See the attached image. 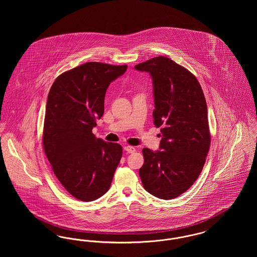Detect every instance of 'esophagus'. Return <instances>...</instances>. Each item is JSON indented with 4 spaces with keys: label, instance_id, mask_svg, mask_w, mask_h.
I'll list each match as a JSON object with an SVG mask.
<instances>
[{
    "label": "esophagus",
    "instance_id": "esophagus-1",
    "mask_svg": "<svg viewBox=\"0 0 257 257\" xmlns=\"http://www.w3.org/2000/svg\"><path fill=\"white\" fill-rule=\"evenodd\" d=\"M124 150L127 153H133L136 151V148L134 147H131V146H126V147H124Z\"/></svg>",
    "mask_w": 257,
    "mask_h": 257
}]
</instances>
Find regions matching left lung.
Segmentation results:
<instances>
[{"mask_svg":"<svg viewBox=\"0 0 257 257\" xmlns=\"http://www.w3.org/2000/svg\"><path fill=\"white\" fill-rule=\"evenodd\" d=\"M135 68L152 78L153 118L162 137L158 151L143 149L140 177L149 194L172 199L192 187L205 164L211 143L205 97L195 75L167 57Z\"/></svg>","mask_w":257,"mask_h":257,"instance_id":"obj_1","label":"left lung"}]
</instances>
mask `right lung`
Here are the masks:
<instances>
[{"label":"right lung","mask_w":257,"mask_h":257,"mask_svg":"<svg viewBox=\"0 0 257 257\" xmlns=\"http://www.w3.org/2000/svg\"><path fill=\"white\" fill-rule=\"evenodd\" d=\"M127 65L90 61L61 74L51 86L42 144L52 170L79 200L92 201L110 189L120 159L118 144L96 139V119L104 113L108 86Z\"/></svg>","instance_id":"add662e5"}]
</instances>
